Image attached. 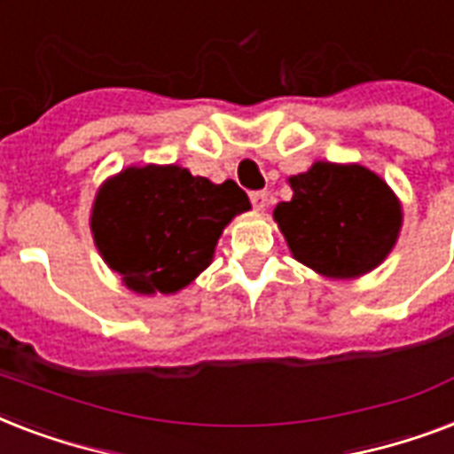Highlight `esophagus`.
<instances>
[{"mask_svg": "<svg viewBox=\"0 0 454 454\" xmlns=\"http://www.w3.org/2000/svg\"><path fill=\"white\" fill-rule=\"evenodd\" d=\"M249 200H252V205H254L256 209H266V205H269V191L249 192Z\"/></svg>", "mask_w": 454, "mask_h": 454, "instance_id": "obj_1", "label": "esophagus"}]
</instances>
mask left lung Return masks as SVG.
Masks as SVG:
<instances>
[{
    "instance_id": "left-lung-1",
    "label": "left lung",
    "mask_w": 454,
    "mask_h": 454,
    "mask_svg": "<svg viewBox=\"0 0 454 454\" xmlns=\"http://www.w3.org/2000/svg\"><path fill=\"white\" fill-rule=\"evenodd\" d=\"M294 195L273 212L292 254L334 280L377 269L401 233V202L387 181L360 164L316 162L290 176Z\"/></svg>"
}]
</instances>
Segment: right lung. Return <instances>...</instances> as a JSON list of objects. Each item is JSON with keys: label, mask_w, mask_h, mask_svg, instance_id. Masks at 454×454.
<instances>
[{"label": "right lung", "mask_w": 454, "mask_h": 454, "mask_svg": "<svg viewBox=\"0 0 454 454\" xmlns=\"http://www.w3.org/2000/svg\"><path fill=\"white\" fill-rule=\"evenodd\" d=\"M249 200L178 164L127 167L98 188L91 233L103 262L137 294H174L212 263L214 247Z\"/></svg>", "instance_id": "obj_1"}]
</instances>
